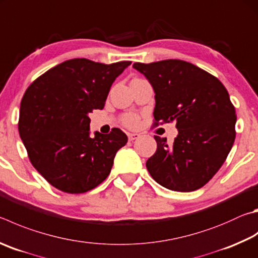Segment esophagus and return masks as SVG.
<instances>
[{
	"label": "esophagus",
	"mask_w": 258,
	"mask_h": 258,
	"mask_svg": "<svg viewBox=\"0 0 258 258\" xmlns=\"http://www.w3.org/2000/svg\"><path fill=\"white\" fill-rule=\"evenodd\" d=\"M127 137H128L130 141H133V140H137L138 138H140V134H138V133H128Z\"/></svg>",
	"instance_id": "esophagus-1"
}]
</instances>
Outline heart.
I'll use <instances>...</instances> for the list:
<instances>
[{
	"mask_svg": "<svg viewBox=\"0 0 258 258\" xmlns=\"http://www.w3.org/2000/svg\"><path fill=\"white\" fill-rule=\"evenodd\" d=\"M124 124L126 126H130V127H134V126H137V124L139 123V117L137 115H133V114H130V115H126L124 117Z\"/></svg>",
	"mask_w": 258,
	"mask_h": 258,
	"instance_id": "heart-1",
	"label": "heart"
}]
</instances>
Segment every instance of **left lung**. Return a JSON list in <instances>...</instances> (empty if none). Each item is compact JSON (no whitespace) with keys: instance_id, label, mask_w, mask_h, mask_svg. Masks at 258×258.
Here are the masks:
<instances>
[{"instance_id":"8db88e82","label":"left lung","mask_w":258,"mask_h":258,"mask_svg":"<svg viewBox=\"0 0 258 258\" xmlns=\"http://www.w3.org/2000/svg\"><path fill=\"white\" fill-rule=\"evenodd\" d=\"M133 68L153 88L159 121H176L178 135L172 144L154 137L157 151L147 168L158 184L176 191H193L203 187L226 161L235 142V107L227 89L212 74L180 59Z\"/></svg>"}]
</instances>
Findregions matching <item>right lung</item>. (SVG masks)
<instances>
[{
	"mask_svg": "<svg viewBox=\"0 0 258 258\" xmlns=\"http://www.w3.org/2000/svg\"><path fill=\"white\" fill-rule=\"evenodd\" d=\"M130 60L102 64L73 58L32 82L21 100L19 134L37 171L70 194L95 188L109 175L116 152L127 143L119 128L90 135L93 109H102Z\"/></svg>",
	"mask_w": 258,
	"mask_h": 258,
	"instance_id": "add662e5",
	"label": "right lung"
}]
</instances>
